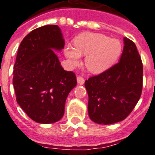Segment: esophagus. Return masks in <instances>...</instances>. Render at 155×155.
<instances>
[{
  "mask_svg": "<svg viewBox=\"0 0 155 155\" xmlns=\"http://www.w3.org/2000/svg\"><path fill=\"white\" fill-rule=\"evenodd\" d=\"M76 79H77V82L79 84H83L84 83L85 80L84 78L81 77V76H77V78H76Z\"/></svg>",
  "mask_w": 155,
  "mask_h": 155,
  "instance_id": "34e87169",
  "label": "esophagus"
}]
</instances>
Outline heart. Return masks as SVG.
Returning a JSON list of instances; mask_svg holds the SVG:
<instances>
[{"label": "heart", "mask_w": 155, "mask_h": 155, "mask_svg": "<svg viewBox=\"0 0 155 155\" xmlns=\"http://www.w3.org/2000/svg\"><path fill=\"white\" fill-rule=\"evenodd\" d=\"M122 44L117 39H111L100 33H84L76 38L75 44H67L65 54L72 65L79 63L81 54H87L85 65L92 73L104 72L118 59Z\"/></svg>", "instance_id": "b5f03b06"}]
</instances>
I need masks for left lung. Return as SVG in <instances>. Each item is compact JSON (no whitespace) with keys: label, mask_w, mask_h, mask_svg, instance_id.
Instances as JSON below:
<instances>
[{"label":"left lung","mask_w":155,"mask_h":155,"mask_svg":"<svg viewBox=\"0 0 155 155\" xmlns=\"http://www.w3.org/2000/svg\"><path fill=\"white\" fill-rule=\"evenodd\" d=\"M120 61L86 80L88 114L97 124H110L124 120L140 99L143 87V64L134 42L124 38Z\"/></svg>","instance_id":"left-lung-1"}]
</instances>
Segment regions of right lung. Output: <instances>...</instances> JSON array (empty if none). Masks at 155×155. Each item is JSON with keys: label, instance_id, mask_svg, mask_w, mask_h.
Returning a JSON list of instances; mask_svg holds the SVG:
<instances>
[{"label": "right lung", "instance_id": "1", "mask_svg": "<svg viewBox=\"0 0 155 155\" xmlns=\"http://www.w3.org/2000/svg\"><path fill=\"white\" fill-rule=\"evenodd\" d=\"M61 30L49 25L23 38L14 66L17 102L30 118L41 124L61 120L69 92L76 85L73 71L63 68L54 50L64 48Z\"/></svg>", "mask_w": 155, "mask_h": 155}]
</instances>
